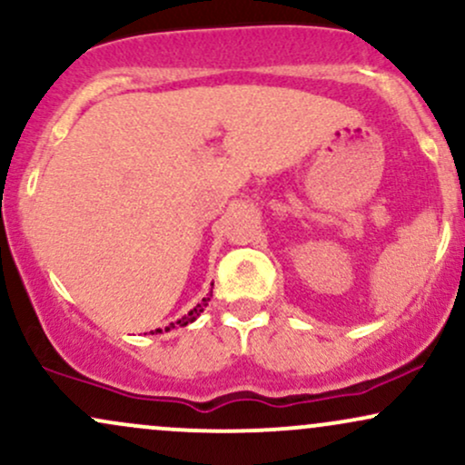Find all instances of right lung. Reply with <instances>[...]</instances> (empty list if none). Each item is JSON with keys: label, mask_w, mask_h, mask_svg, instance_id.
Here are the masks:
<instances>
[{"label": "right lung", "mask_w": 465, "mask_h": 465, "mask_svg": "<svg viewBox=\"0 0 465 465\" xmlns=\"http://www.w3.org/2000/svg\"><path fill=\"white\" fill-rule=\"evenodd\" d=\"M212 286H214V284H212ZM210 297H212V292H210ZM210 297H203V302L196 303V308H192V311H190L188 314H185V317H181L177 323H170L168 328H165V332H168L170 328H177V325H181V328H183V325H188V323L194 322V319L199 317V314L203 312V308L207 306V302H210ZM154 332H162V330H154ZM154 332H151V334H154Z\"/></svg>", "instance_id": "right-lung-1"}]
</instances>
